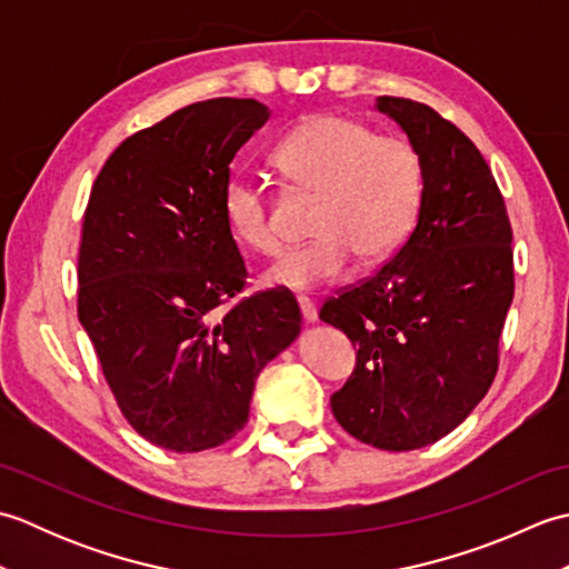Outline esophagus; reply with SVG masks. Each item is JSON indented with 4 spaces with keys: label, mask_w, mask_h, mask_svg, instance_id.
Instances as JSON below:
<instances>
[{
    "label": "esophagus",
    "mask_w": 569,
    "mask_h": 569,
    "mask_svg": "<svg viewBox=\"0 0 569 569\" xmlns=\"http://www.w3.org/2000/svg\"><path fill=\"white\" fill-rule=\"evenodd\" d=\"M298 306H300V312H303V320L306 322H316L318 320V308H316V303H312L310 298L298 296Z\"/></svg>",
    "instance_id": "1"
}]
</instances>
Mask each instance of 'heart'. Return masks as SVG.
Segmentation results:
<instances>
[{
	"mask_svg": "<svg viewBox=\"0 0 569 569\" xmlns=\"http://www.w3.org/2000/svg\"><path fill=\"white\" fill-rule=\"evenodd\" d=\"M273 163L291 183L318 196L306 244L288 249L263 281L291 291L332 283L357 257L389 259L416 222L422 163L406 137L373 131L340 114H318L298 124L273 151ZM229 232L247 249L276 253L281 247L269 188L251 173L229 176L222 190Z\"/></svg>",
	"mask_w": 569,
	"mask_h": 569,
	"instance_id": "1",
	"label": "heart"
}]
</instances>
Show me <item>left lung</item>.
<instances>
[{"label": "left lung", "mask_w": 569, "mask_h": 569, "mask_svg": "<svg viewBox=\"0 0 569 569\" xmlns=\"http://www.w3.org/2000/svg\"><path fill=\"white\" fill-rule=\"evenodd\" d=\"M420 153L413 232L391 261L328 298L320 320L357 347L330 398L352 438L389 452L455 430L487 396L513 300L511 222L485 156L432 107L377 98Z\"/></svg>", "instance_id": "8db88e82"}]
</instances>
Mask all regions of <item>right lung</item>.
Masks as SVG:
<instances>
[{"label":"right lung","instance_id":"add662e5","mask_svg":"<svg viewBox=\"0 0 569 569\" xmlns=\"http://www.w3.org/2000/svg\"><path fill=\"white\" fill-rule=\"evenodd\" d=\"M269 117L257 100L188 104L119 143L90 192L78 318L122 416L163 450L232 440L259 371L300 332L281 288L239 298L247 266L222 214L229 163Z\"/></svg>","mask_w":569,"mask_h":569}]
</instances>
